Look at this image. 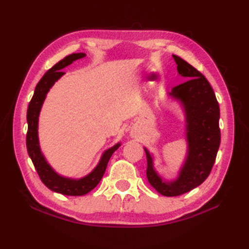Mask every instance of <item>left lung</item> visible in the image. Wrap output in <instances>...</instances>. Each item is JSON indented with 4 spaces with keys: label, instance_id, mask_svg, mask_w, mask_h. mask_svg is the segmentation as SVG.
<instances>
[{
    "label": "left lung",
    "instance_id": "left-lung-1",
    "mask_svg": "<svg viewBox=\"0 0 249 249\" xmlns=\"http://www.w3.org/2000/svg\"><path fill=\"white\" fill-rule=\"evenodd\" d=\"M179 76L188 80L173 88L168 96L181 106L185 119L187 151L176 178L168 179L156 170L154 155L144 146L147 181L158 193L176 197L202 184L212 170L220 144L219 106L205 77L186 61L172 55Z\"/></svg>",
    "mask_w": 249,
    "mask_h": 249
}]
</instances>
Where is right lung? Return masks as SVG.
I'll list each match as a JSON object with an SVG mask.
<instances>
[{
	"instance_id": "obj_1",
	"label": "right lung",
	"mask_w": 249,
	"mask_h": 249,
	"mask_svg": "<svg viewBox=\"0 0 249 249\" xmlns=\"http://www.w3.org/2000/svg\"><path fill=\"white\" fill-rule=\"evenodd\" d=\"M87 54L83 53V52L70 54L60 62H57L53 67H51L40 79L39 82L37 83L33 97H32L29 104L28 112H26V121H28L26 149H28L29 156L33 161V165L37 173H38L41 182L52 192L66 196H82L96 187L104 176L110 157L121 146V142H118L113 146L104 151L96 167L91 172L88 173L87 176L78 178H68L56 172L50 163L47 161L45 155L41 152L38 138V121L40 110L43 108L47 94L50 91V89L54 86V83L62 76H64L65 72L61 71L63 68L71 65L73 61L82 59Z\"/></svg>"
}]
</instances>
